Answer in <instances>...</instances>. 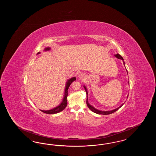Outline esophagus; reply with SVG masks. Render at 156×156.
I'll use <instances>...</instances> for the list:
<instances>
[{"mask_svg": "<svg viewBox=\"0 0 156 156\" xmlns=\"http://www.w3.org/2000/svg\"><path fill=\"white\" fill-rule=\"evenodd\" d=\"M78 77H79V78H80V79L82 80V79H83V78H85V75L84 74H83V73H81V74H80L79 75Z\"/></svg>", "mask_w": 156, "mask_h": 156, "instance_id": "obj_1", "label": "esophagus"}]
</instances>
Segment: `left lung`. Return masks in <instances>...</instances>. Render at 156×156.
<instances>
[{
	"instance_id": "8db88e82",
	"label": "left lung",
	"mask_w": 156,
	"mask_h": 156,
	"mask_svg": "<svg viewBox=\"0 0 156 156\" xmlns=\"http://www.w3.org/2000/svg\"><path fill=\"white\" fill-rule=\"evenodd\" d=\"M115 57H116V58H117L118 59H122V60H123V59L122 57H121L119 54H116V55H115ZM124 64H125V63H124ZM127 71V70H126ZM84 88H85V90H86V94H87H87H88V93H87V91L86 90V88L85 87V86H84ZM86 104H87V106H88V108H89V109L93 112H94L95 113L98 114H103V115H108V114H110L113 113H114L115 112H116L117 110L119 109L122 106L123 104H122L119 108H117V109H114L113 110H112V111H109V112H102V111H100V110H97V109H95L92 106H91L89 105V104L88 103V101H87V98L86 99Z\"/></svg>"
}]
</instances>
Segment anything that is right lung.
<instances>
[{
	"label": "right lung",
	"instance_id": "obj_1",
	"mask_svg": "<svg viewBox=\"0 0 156 156\" xmlns=\"http://www.w3.org/2000/svg\"><path fill=\"white\" fill-rule=\"evenodd\" d=\"M50 48L49 47H47L46 48H45V50H49ZM40 52H39L38 53L39 54ZM76 80V77H73L71 78L70 80H68L67 83H66V89H65V97L63 99V101L62 102L61 104H60L58 107L54 108V109L50 110H41L42 112L46 114H55L58 113L59 112H61L62 110H63L64 109L66 108L67 105V95H68V89L70 87V86L71 85V83Z\"/></svg>",
	"mask_w": 156,
	"mask_h": 156
}]
</instances>
